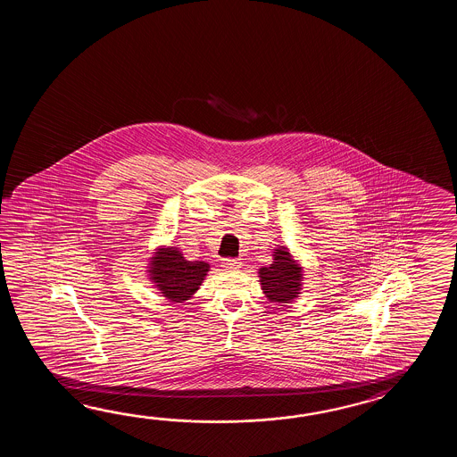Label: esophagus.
<instances>
[{
	"label": "esophagus",
	"instance_id": "obj_1",
	"mask_svg": "<svg viewBox=\"0 0 457 457\" xmlns=\"http://www.w3.org/2000/svg\"><path fill=\"white\" fill-rule=\"evenodd\" d=\"M242 266V262H238V260H233V258H225L224 262H222V268L224 270H238Z\"/></svg>",
	"mask_w": 457,
	"mask_h": 457
}]
</instances>
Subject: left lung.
I'll return each mask as SVG.
<instances>
[{
    "label": "left lung",
    "mask_w": 457,
    "mask_h": 457,
    "mask_svg": "<svg viewBox=\"0 0 457 457\" xmlns=\"http://www.w3.org/2000/svg\"><path fill=\"white\" fill-rule=\"evenodd\" d=\"M270 266H262L258 271L262 292L272 303H289L301 294L302 268L286 246L276 248Z\"/></svg>",
    "instance_id": "1"
}]
</instances>
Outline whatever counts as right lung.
Segmentation results:
<instances>
[{
	"label": "right lung",
	"mask_w": 457,
	"mask_h": 457,
	"mask_svg": "<svg viewBox=\"0 0 457 457\" xmlns=\"http://www.w3.org/2000/svg\"><path fill=\"white\" fill-rule=\"evenodd\" d=\"M207 271V262H187L175 246L156 248L148 266L150 281L171 302L187 301L199 289Z\"/></svg>",
	"instance_id": "1"
}]
</instances>
